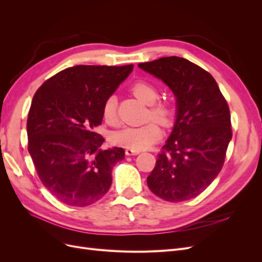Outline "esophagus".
Returning a JSON list of instances; mask_svg holds the SVG:
<instances>
[{"label": "esophagus", "instance_id": "esophagus-1", "mask_svg": "<svg viewBox=\"0 0 262 262\" xmlns=\"http://www.w3.org/2000/svg\"><path fill=\"white\" fill-rule=\"evenodd\" d=\"M138 154H140V150L132 149V148H126V149H125V155H128V156L138 155Z\"/></svg>", "mask_w": 262, "mask_h": 262}]
</instances>
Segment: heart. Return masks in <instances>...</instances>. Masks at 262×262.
<instances>
[{
	"label": "heart",
	"mask_w": 262,
	"mask_h": 262,
	"mask_svg": "<svg viewBox=\"0 0 262 262\" xmlns=\"http://www.w3.org/2000/svg\"><path fill=\"white\" fill-rule=\"evenodd\" d=\"M131 92L138 99L149 105V118L154 119L163 125H168L171 122L173 114L172 107L167 101L157 100L158 91L154 84L145 80H139L132 84ZM101 114L108 124L117 123V98L114 95L105 100ZM161 139L162 130L155 121H149L141 126H128V128L113 133L112 136L114 144L137 150L148 148Z\"/></svg>",
	"instance_id": "1"
}]
</instances>
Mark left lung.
I'll list each match as a JSON object with an SVG mask.
<instances>
[{
  "instance_id": "obj_1",
  "label": "left lung",
  "mask_w": 262,
  "mask_h": 262,
  "mask_svg": "<svg viewBox=\"0 0 262 262\" xmlns=\"http://www.w3.org/2000/svg\"><path fill=\"white\" fill-rule=\"evenodd\" d=\"M139 68L162 80L177 102L175 125L157 155L147 186L166 201L193 199L224 165L232 140L227 102L213 76L187 59L166 57L140 63Z\"/></svg>"
}]
</instances>
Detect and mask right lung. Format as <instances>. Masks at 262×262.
<instances>
[{"label": "right lung", "instance_id": "1", "mask_svg": "<svg viewBox=\"0 0 262 262\" xmlns=\"http://www.w3.org/2000/svg\"><path fill=\"white\" fill-rule=\"evenodd\" d=\"M132 70L133 64L75 66L36 92L27 119L28 152L42 185L60 202L87 207L108 192L124 149H101L105 139L96 128L105 100Z\"/></svg>", "mask_w": 262, "mask_h": 262}]
</instances>
